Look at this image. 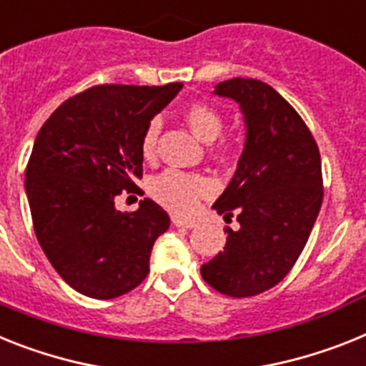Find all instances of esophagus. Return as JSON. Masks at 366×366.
<instances>
[{
  "instance_id": "obj_1",
  "label": "esophagus",
  "mask_w": 366,
  "mask_h": 366,
  "mask_svg": "<svg viewBox=\"0 0 366 366\" xmlns=\"http://www.w3.org/2000/svg\"><path fill=\"white\" fill-rule=\"evenodd\" d=\"M173 225L177 227H186V229H193V227H197L199 223L193 219H184V217L173 216Z\"/></svg>"
}]
</instances>
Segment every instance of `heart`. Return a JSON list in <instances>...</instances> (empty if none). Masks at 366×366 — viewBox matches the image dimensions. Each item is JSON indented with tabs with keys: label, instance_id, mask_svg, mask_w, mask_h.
I'll return each instance as SVG.
<instances>
[{
	"label": "heart",
	"instance_id": "heart-1",
	"mask_svg": "<svg viewBox=\"0 0 366 366\" xmlns=\"http://www.w3.org/2000/svg\"><path fill=\"white\" fill-rule=\"evenodd\" d=\"M184 117H186L189 128L202 141H214L223 130L221 113L212 106H207V104H192L186 109ZM159 128H162V124H159L158 119H152L141 136V154L145 159H152L156 156ZM229 150V143H219L212 149V152L216 156H227ZM212 192H214V184L204 174L186 173L180 169H165L164 173H159L150 184L152 197L159 204H164L169 210L178 212V214L192 212L197 207V202L212 195Z\"/></svg>",
	"mask_w": 366,
	"mask_h": 366
}]
</instances>
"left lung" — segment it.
Instances as JSON below:
<instances>
[{
    "label": "left lung",
    "instance_id": "obj_1",
    "mask_svg": "<svg viewBox=\"0 0 366 366\" xmlns=\"http://www.w3.org/2000/svg\"><path fill=\"white\" fill-rule=\"evenodd\" d=\"M216 94L234 98L247 137L234 177L214 208L236 216L227 244L201 275L214 290L249 297L287 277L305 247L324 199L318 145L300 113L260 79L232 78Z\"/></svg>",
    "mask_w": 366,
    "mask_h": 366
}]
</instances>
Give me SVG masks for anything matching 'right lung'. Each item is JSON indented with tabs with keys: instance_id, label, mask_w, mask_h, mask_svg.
<instances>
[{
	"instance_id": "add662e5",
	"label": "right lung",
	"mask_w": 366,
	"mask_h": 366,
	"mask_svg": "<svg viewBox=\"0 0 366 366\" xmlns=\"http://www.w3.org/2000/svg\"><path fill=\"white\" fill-rule=\"evenodd\" d=\"M180 89L94 85L64 100L36 136L26 167L33 229L55 272L84 296L119 297L149 273L167 212L145 199L124 214L115 199L139 192L141 136Z\"/></svg>"
}]
</instances>
